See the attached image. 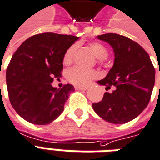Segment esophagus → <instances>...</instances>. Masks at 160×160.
Returning <instances> with one entry per match:
<instances>
[{
	"instance_id": "esophagus-1",
	"label": "esophagus",
	"mask_w": 160,
	"mask_h": 160,
	"mask_svg": "<svg viewBox=\"0 0 160 160\" xmlns=\"http://www.w3.org/2000/svg\"><path fill=\"white\" fill-rule=\"evenodd\" d=\"M74 88L76 90H79V91H87L88 90V88H80V87H74Z\"/></svg>"
}]
</instances>
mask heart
I'll use <instances>...</instances> for the list:
<instances>
[{
	"label": "heart",
	"instance_id": "1",
	"mask_svg": "<svg viewBox=\"0 0 160 160\" xmlns=\"http://www.w3.org/2000/svg\"><path fill=\"white\" fill-rule=\"evenodd\" d=\"M89 47L94 53L95 56L99 60H104L108 55L107 48L99 42L97 41L91 42L89 44ZM77 50H78V45L76 43L72 44L67 48L63 54L64 64L69 65L72 63ZM99 76V72L94 69H86L80 67H73L72 68L68 69L66 72V77L70 83L73 84L77 87H86Z\"/></svg>",
	"mask_w": 160,
	"mask_h": 160
}]
</instances>
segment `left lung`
<instances>
[{
	"instance_id": "obj_1",
	"label": "left lung",
	"mask_w": 160,
	"mask_h": 160,
	"mask_svg": "<svg viewBox=\"0 0 160 160\" xmlns=\"http://www.w3.org/2000/svg\"><path fill=\"white\" fill-rule=\"evenodd\" d=\"M114 51V64L107 77L98 81L112 88L103 99L92 104L100 118L113 124L131 121L147 107L155 82V69L148 53L137 42L117 33L98 35ZM160 75V70H159Z\"/></svg>"
}]
</instances>
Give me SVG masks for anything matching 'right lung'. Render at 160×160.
Masks as SVG:
<instances>
[{"label":"right lung","instance_id":"right-lung-1","mask_svg":"<svg viewBox=\"0 0 160 160\" xmlns=\"http://www.w3.org/2000/svg\"><path fill=\"white\" fill-rule=\"evenodd\" d=\"M78 39L68 34L38 33L26 40L12 56L6 71L8 98L27 121L47 125L63 112L74 88L67 84L57 89L51 84L61 77L63 54Z\"/></svg>","mask_w":160,"mask_h":160}]
</instances>
